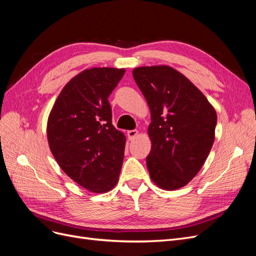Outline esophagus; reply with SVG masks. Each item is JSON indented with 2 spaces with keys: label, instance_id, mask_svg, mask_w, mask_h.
Returning a JSON list of instances; mask_svg holds the SVG:
<instances>
[{
  "label": "esophagus",
  "instance_id": "esophagus-1",
  "mask_svg": "<svg viewBox=\"0 0 256 256\" xmlns=\"http://www.w3.org/2000/svg\"><path fill=\"white\" fill-rule=\"evenodd\" d=\"M138 130H129L128 132H127V136H128V138L130 141H132V140H134V138H136L138 136Z\"/></svg>",
  "mask_w": 256,
  "mask_h": 256
}]
</instances>
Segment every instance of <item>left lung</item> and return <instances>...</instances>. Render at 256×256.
I'll list each match as a JSON object with an SVG mask.
<instances>
[{
    "instance_id": "obj_1",
    "label": "left lung",
    "mask_w": 256,
    "mask_h": 256,
    "mask_svg": "<svg viewBox=\"0 0 256 256\" xmlns=\"http://www.w3.org/2000/svg\"><path fill=\"white\" fill-rule=\"evenodd\" d=\"M132 76L150 110V176L164 190L187 184L214 141L216 113L187 76L166 65L136 67Z\"/></svg>"
}]
</instances>
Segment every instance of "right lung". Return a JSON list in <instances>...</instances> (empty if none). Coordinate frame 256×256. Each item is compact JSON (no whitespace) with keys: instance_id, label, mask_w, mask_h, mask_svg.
Returning a JSON list of instances; mask_svg holds the SVG:
<instances>
[{"instance_id":"1","label":"right lung","mask_w":256,"mask_h":256,"mask_svg":"<svg viewBox=\"0 0 256 256\" xmlns=\"http://www.w3.org/2000/svg\"><path fill=\"white\" fill-rule=\"evenodd\" d=\"M125 72L85 69L63 88L48 118V143L58 164L94 193L110 191L118 182L126 136L112 125L108 98Z\"/></svg>"}]
</instances>
